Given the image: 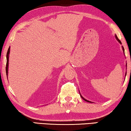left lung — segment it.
Here are the masks:
<instances>
[{"label":"left lung","mask_w":131,"mask_h":131,"mask_svg":"<svg viewBox=\"0 0 131 131\" xmlns=\"http://www.w3.org/2000/svg\"><path fill=\"white\" fill-rule=\"evenodd\" d=\"M115 37H116V40H117V41H118V42H119V43H120V44H122V43H121V41H120V40H119V38H117V36H116V35H115ZM122 49H123V52H124V54H125V51H124V48H123V47L122 46ZM126 67H127V64H126ZM80 95H81V97H82V99H84V100H85V101H86V102H90V103H91V102H90V101H88V100H86V99H85L84 98V97H82V95H81L80 94Z\"/></svg>","instance_id":"obj_1"}]
</instances>
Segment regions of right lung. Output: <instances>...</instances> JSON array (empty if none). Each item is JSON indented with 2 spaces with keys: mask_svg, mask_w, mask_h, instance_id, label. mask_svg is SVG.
<instances>
[{
  "mask_svg": "<svg viewBox=\"0 0 131 131\" xmlns=\"http://www.w3.org/2000/svg\"><path fill=\"white\" fill-rule=\"evenodd\" d=\"M10 52V47H9L8 52H7L6 54V75L7 78H8V65H9V54Z\"/></svg>",
  "mask_w": 131,
  "mask_h": 131,
  "instance_id": "right-lung-1",
  "label": "right lung"
}]
</instances>
